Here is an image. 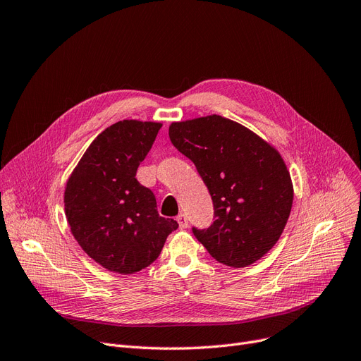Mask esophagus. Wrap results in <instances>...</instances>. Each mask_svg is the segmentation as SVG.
<instances>
[{"label": "esophagus", "mask_w": 361, "mask_h": 361, "mask_svg": "<svg viewBox=\"0 0 361 361\" xmlns=\"http://www.w3.org/2000/svg\"><path fill=\"white\" fill-rule=\"evenodd\" d=\"M176 220H178V223H179V228H180V229H185V228H188V217H186L183 213L178 214Z\"/></svg>", "instance_id": "obj_1"}]
</instances>
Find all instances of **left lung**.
<instances>
[{
    "mask_svg": "<svg viewBox=\"0 0 361 361\" xmlns=\"http://www.w3.org/2000/svg\"><path fill=\"white\" fill-rule=\"evenodd\" d=\"M169 136L195 164L213 200V223L192 228L195 238L226 266L260 260L278 243L293 207V182L281 154L217 114L171 123Z\"/></svg>",
    "mask_w": 361,
    "mask_h": 361,
    "instance_id": "8db88e82",
    "label": "left lung"
}]
</instances>
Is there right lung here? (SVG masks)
<instances>
[{
  "mask_svg": "<svg viewBox=\"0 0 361 361\" xmlns=\"http://www.w3.org/2000/svg\"><path fill=\"white\" fill-rule=\"evenodd\" d=\"M161 123L122 120L85 151L64 191L68 226L104 269L132 274L157 260L178 221L157 212L152 191L136 179Z\"/></svg>",
  "mask_w": 361,
  "mask_h": 361,
  "instance_id": "right-lung-1",
  "label": "right lung"
}]
</instances>
